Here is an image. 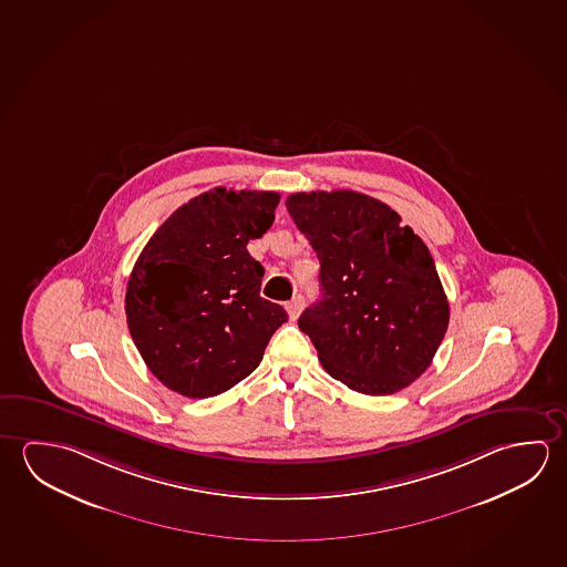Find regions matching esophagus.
I'll list each match as a JSON object with an SVG mask.
<instances>
[{"label":"esophagus","mask_w":567,"mask_h":567,"mask_svg":"<svg viewBox=\"0 0 567 567\" xmlns=\"http://www.w3.org/2000/svg\"><path fill=\"white\" fill-rule=\"evenodd\" d=\"M302 307H305L302 297L292 298L290 302H287V312L290 316V320H297L300 312H302Z\"/></svg>","instance_id":"1"}]
</instances>
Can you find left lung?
<instances>
[{
	"mask_svg": "<svg viewBox=\"0 0 567 567\" xmlns=\"http://www.w3.org/2000/svg\"><path fill=\"white\" fill-rule=\"evenodd\" d=\"M287 209L320 260L322 298L298 328L326 372L365 395L408 388L449 326L427 245L390 205L350 189L292 194Z\"/></svg>",
	"mask_w": 567,
	"mask_h": 567,
	"instance_id": "1",
	"label": "left lung"
}]
</instances>
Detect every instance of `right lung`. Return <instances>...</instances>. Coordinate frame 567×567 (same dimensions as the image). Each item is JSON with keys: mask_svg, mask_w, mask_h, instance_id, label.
<instances>
[{"mask_svg": "<svg viewBox=\"0 0 567 567\" xmlns=\"http://www.w3.org/2000/svg\"><path fill=\"white\" fill-rule=\"evenodd\" d=\"M280 195H197L159 225L132 269L126 322L166 388L192 400L231 390L259 365L287 310L260 297L265 269L247 251L275 221Z\"/></svg>", "mask_w": 567, "mask_h": 567, "instance_id": "1", "label": "right lung"}]
</instances>
